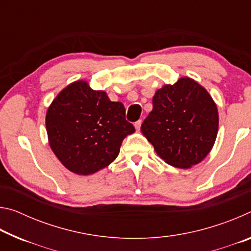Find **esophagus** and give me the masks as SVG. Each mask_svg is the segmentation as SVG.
<instances>
[{
	"label": "esophagus",
	"mask_w": 251,
	"mask_h": 251,
	"mask_svg": "<svg viewBox=\"0 0 251 251\" xmlns=\"http://www.w3.org/2000/svg\"><path fill=\"white\" fill-rule=\"evenodd\" d=\"M141 126H142V120H138L137 122L135 123V128H136V130L141 129Z\"/></svg>",
	"instance_id": "obj_1"
}]
</instances>
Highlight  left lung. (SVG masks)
<instances>
[{"instance_id": "left-lung-1", "label": "left lung", "mask_w": 251, "mask_h": 251, "mask_svg": "<svg viewBox=\"0 0 251 251\" xmlns=\"http://www.w3.org/2000/svg\"><path fill=\"white\" fill-rule=\"evenodd\" d=\"M218 109L205 88L189 77L164 85L141 130L167 164L189 168L209 154L218 133Z\"/></svg>"}]
</instances>
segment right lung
Segmentation results:
<instances>
[{"label": "right lung", "mask_w": 251, "mask_h": 251, "mask_svg": "<svg viewBox=\"0 0 251 251\" xmlns=\"http://www.w3.org/2000/svg\"><path fill=\"white\" fill-rule=\"evenodd\" d=\"M50 146L72 173L91 175L107 167L120 154L123 139L135 127L125 107L85 80L66 86L50 105L45 118Z\"/></svg>", "instance_id": "obj_1"}]
</instances>
